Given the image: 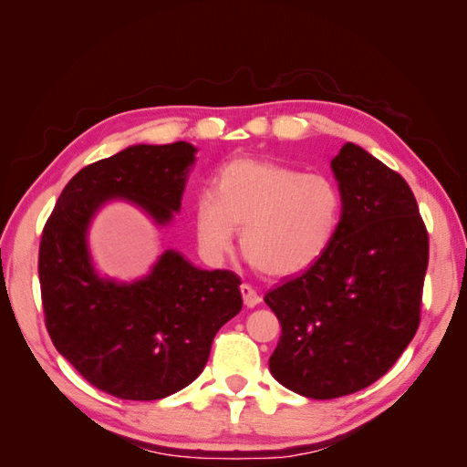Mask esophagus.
<instances>
[{
    "label": "esophagus",
    "instance_id": "obj_1",
    "mask_svg": "<svg viewBox=\"0 0 467 467\" xmlns=\"http://www.w3.org/2000/svg\"><path fill=\"white\" fill-rule=\"evenodd\" d=\"M241 295H243V301H244V305H246V306H251V309H253V306H256V305L261 303V295L256 293L251 285L243 283V285H241Z\"/></svg>",
    "mask_w": 467,
    "mask_h": 467
}]
</instances>
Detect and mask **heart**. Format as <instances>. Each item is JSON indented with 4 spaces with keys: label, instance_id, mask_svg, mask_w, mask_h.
<instances>
[{
    "label": "heart",
    "instance_id": "obj_1",
    "mask_svg": "<svg viewBox=\"0 0 467 467\" xmlns=\"http://www.w3.org/2000/svg\"><path fill=\"white\" fill-rule=\"evenodd\" d=\"M343 221V192L333 178L259 158H234L214 176L213 192L196 196L198 249L211 261L233 251L234 228L253 269L293 276L331 249Z\"/></svg>",
    "mask_w": 467,
    "mask_h": 467
}]
</instances>
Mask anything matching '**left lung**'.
Here are the masks:
<instances>
[{
  "mask_svg": "<svg viewBox=\"0 0 467 467\" xmlns=\"http://www.w3.org/2000/svg\"><path fill=\"white\" fill-rule=\"evenodd\" d=\"M343 221L331 249L265 303L281 323L273 377L311 400L365 389L420 327L430 239L410 184L361 146L331 161Z\"/></svg>",
  "mask_w": 467,
  "mask_h": 467,
  "instance_id": "obj_1",
  "label": "left lung"
}]
</instances>
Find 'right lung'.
Listing matches in <instances>:
<instances>
[{"label": "right lung", "mask_w": 467, "mask_h": 467, "mask_svg": "<svg viewBox=\"0 0 467 467\" xmlns=\"http://www.w3.org/2000/svg\"><path fill=\"white\" fill-rule=\"evenodd\" d=\"M196 148L136 144L82 168L59 194L39 243V286L49 339L96 389L130 401L181 391L202 373L218 329L243 309L233 271H204L164 251L146 276H100L88 228L110 201L140 208L154 224L181 211Z\"/></svg>", "instance_id": "obj_1"}]
</instances>
